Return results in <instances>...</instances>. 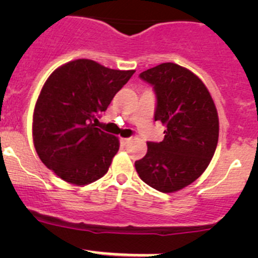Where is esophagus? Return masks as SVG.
<instances>
[{"label":"esophagus","instance_id":"34e87169","mask_svg":"<svg viewBox=\"0 0 258 258\" xmlns=\"http://www.w3.org/2000/svg\"><path fill=\"white\" fill-rule=\"evenodd\" d=\"M132 141V137H127V139H121V142L122 145H127L128 142Z\"/></svg>","mask_w":258,"mask_h":258}]
</instances>
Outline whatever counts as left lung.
<instances>
[{
  "instance_id": "left-lung-1",
  "label": "left lung",
  "mask_w": 258,
  "mask_h": 258,
  "mask_svg": "<svg viewBox=\"0 0 258 258\" xmlns=\"http://www.w3.org/2000/svg\"><path fill=\"white\" fill-rule=\"evenodd\" d=\"M153 86L155 121L165 124V139L147 142L135 162L140 178L160 192H175L204 173L218 142V116L209 90L189 70L167 62L140 74Z\"/></svg>"
}]
</instances>
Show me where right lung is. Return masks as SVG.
<instances>
[{"mask_svg":"<svg viewBox=\"0 0 258 258\" xmlns=\"http://www.w3.org/2000/svg\"><path fill=\"white\" fill-rule=\"evenodd\" d=\"M134 74L86 58L52 72L37 98L32 123L36 152L48 170L77 186L107 172L119 142L93 122Z\"/></svg>","mask_w":258,"mask_h":258,"instance_id":"right-lung-1","label":"right lung"}]
</instances>
